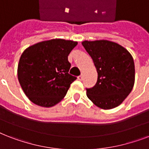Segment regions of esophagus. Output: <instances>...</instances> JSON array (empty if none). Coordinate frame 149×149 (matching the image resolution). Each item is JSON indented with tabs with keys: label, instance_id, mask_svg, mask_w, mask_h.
Wrapping results in <instances>:
<instances>
[{
	"label": "esophagus",
	"instance_id": "obj_1",
	"mask_svg": "<svg viewBox=\"0 0 149 149\" xmlns=\"http://www.w3.org/2000/svg\"><path fill=\"white\" fill-rule=\"evenodd\" d=\"M77 79H79V80H82V79H83V75H80V76H79V77H77Z\"/></svg>",
	"mask_w": 149,
	"mask_h": 149
}]
</instances>
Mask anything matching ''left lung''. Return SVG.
<instances>
[{"label": "left lung", "instance_id": "8db88e82", "mask_svg": "<svg viewBox=\"0 0 149 149\" xmlns=\"http://www.w3.org/2000/svg\"><path fill=\"white\" fill-rule=\"evenodd\" d=\"M82 45L92 58L97 81L86 89V96L104 110L117 107L132 92L135 79L132 54L118 43L108 40L84 41Z\"/></svg>", "mask_w": 149, "mask_h": 149}]
</instances>
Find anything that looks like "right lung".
Here are the masks:
<instances>
[{"instance_id":"add662e5","label":"right lung","mask_w":149,"mask_h":149,"mask_svg":"<svg viewBox=\"0 0 149 149\" xmlns=\"http://www.w3.org/2000/svg\"><path fill=\"white\" fill-rule=\"evenodd\" d=\"M78 42L62 38L42 41L24 49L17 65V79L32 103L51 107L65 97L77 79L69 74L68 56Z\"/></svg>"}]
</instances>
